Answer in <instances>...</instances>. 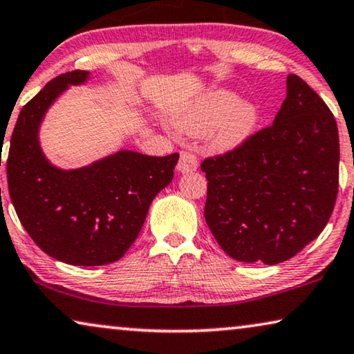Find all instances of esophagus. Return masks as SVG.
<instances>
[{
	"label": "esophagus",
	"mask_w": 354,
	"mask_h": 354,
	"mask_svg": "<svg viewBox=\"0 0 354 354\" xmlns=\"http://www.w3.org/2000/svg\"><path fill=\"white\" fill-rule=\"evenodd\" d=\"M197 167H198L197 157L191 152L183 151L181 157H179V162H178V171L179 173H191V171H196Z\"/></svg>",
	"instance_id": "obj_1"
}]
</instances>
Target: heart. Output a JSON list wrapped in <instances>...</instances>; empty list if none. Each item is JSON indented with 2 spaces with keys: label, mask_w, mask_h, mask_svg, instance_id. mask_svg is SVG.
Here are the masks:
<instances>
[{
  "label": "heart",
  "mask_w": 354,
  "mask_h": 354,
  "mask_svg": "<svg viewBox=\"0 0 354 354\" xmlns=\"http://www.w3.org/2000/svg\"><path fill=\"white\" fill-rule=\"evenodd\" d=\"M175 122L187 134H202L215 127L212 146L231 151L250 138L258 123V109L252 102H239L236 94L220 89L183 109Z\"/></svg>",
  "instance_id": "1"
}]
</instances>
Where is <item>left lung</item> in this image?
Instances as JSON below:
<instances>
[{
	"mask_svg": "<svg viewBox=\"0 0 354 354\" xmlns=\"http://www.w3.org/2000/svg\"><path fill=\"white\" fill-rule=\"evenodd\" d=\"M337 122L300 77H287L274 123L202 162L205 221L234 260H290L319 236L338 192Z\"/></svg>",
	"mask_w": 354,
	"mask_h": 354,
	"instance_id": "1",
	"label": "left lung"
}]
</instances>
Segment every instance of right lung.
<instances>
[{
  "mask_svg": "<svg viewBox=\"0 0 354 354\" xmlns=\"http://www.w3.org/2000/svg\"><path fill=\"white\" fill-rule=\"evenodd\" d=\"M88 77L86 71L62 73L22 107L6 171L12 205L33 242L67 265L101 266L120 260L136 241L153 197L171 183L179 153L120 151L78 170L51 165L38 142L39 123L59 94Z\"/></svg>",
  "mask_w": 354,
  "mask_h": 354,
  "instance_id": "obj_1",
  "label": "right lung"
}]
</instances>
